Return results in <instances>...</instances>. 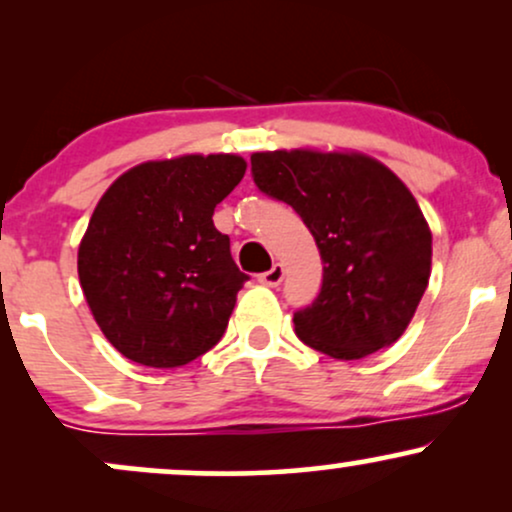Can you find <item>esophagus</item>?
Listing matches in <instances>:
<instances>
[{
	"instance_id": "esophagus-1",
	"label": "esophagus",
	"mask_w": 512,
	"mask_h": 512,
	"mask_svg": "<svg viewBox=\"0 0 512 512\" xmlns=\"http://www.w3.org/2000/svg\"><path fill=\"white\" fill-rule=\"evenodd\" d=\"M281 279H284V267H281V264H274L269 272L260 274V284L264 286H279Z\"/></svg>"
}]
</instances>
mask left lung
Returning <instances> with one entry per match:
<instances>
[{
	"label": "left lung",
	"mask_w": 512,
	"mask_h": 512,
	"mask_svg": "<svg viewBox=\"0 0 512 512\" xmlns=\"http://www.w3.org/2000/svg\"><path fill=\"white\" fill-rule=\"evenodd\" d=\"M252 180L291 204L322 257V289L293 313L301 342L356 361L402 337L431 276V228L375 158L293 149L252 154Z\"/></svg>",
	"instance_id": "obj_1"
}]
</instances>
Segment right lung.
Instances as JSON below:
<instances>
[{"label": "right lung", "mask_w": 512, "mask_h": 512, "mask_svg": "<svg viewBox=\"0 0 512 512\" xmlns=\"http://www.w3.org/2000/svg\"><path fill=\"white\" fill-rule=\"evenodd\" d=\"M245 168L233 154L149 161L93 209L79 281L105 339L129 361L178 368L223 337L248 274L211 216Z\"/></svg>", "instance_id": "add662e5"}]
</instances>
